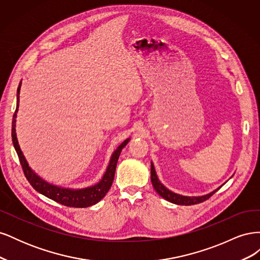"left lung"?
Masks as SVG:
<instances>
[{"label":"left lung","mask_w":260,"mask_h":260,"mask_svg":"<svg viewBox=\"0 0 260 260\" xmlns=\"http://www.w3.org/2000/svg\"><path fill=\"white\" fill-rule=\"evenodd\" d=\"M151 181H152V184L155 188V191L158 193L162 199H165L170 203L177 204V205H186L187 206V205H194V204L202 203L204 201L208 200L211 195H214L218 191V188H217V190L212 191L211 193L203 195V196H183V195H179L177 193L171 192V191L168 190L167 187H165L160 183V181L158 180V178H157L153 162H151ZM220 187H221V186H220Z\"/></svg>","instance_id":"8db88e82"}]
</instances>
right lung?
Returning <instances> with one entry per match:
<instances>
[{
    "label": "right lung",
    "instance_id": "obj_1",
    "mask_svg": "<svg viewBox=\"0 0 260 260\" xmlns=\"http://www.w3.org/2000/svg\"><path fill=\"white\" fill-rule=\"evenodd\" d=\"M19 91H20V84L17 89V107L15 114L13 116V122H12V138H13V144L15 149H16L19 161L21 164V168L23 174H25L29 183L32 185L36 191L39 193L43 194L46 198H49L55 202H57L61 205L67 206V207H76V208H84L89 207L100 202L102 199L104 198L106 193L108 192L109 188H111L114 177H115V171L118 158H119V155L121 153V149L128 144L129 140H124L123 142L117 147L116 151L113 153L111 161L108 164V167L105 171V174L102 178L100 182L93 186H89L85 188H79V190H72V188H64L59 187L56 185H53L46 182L43 179H41L38 175L31 170L29 165L23 156L21 149L19 147L17 137H16V129H15V125H16V116L18 112V106H19Z\"/></svg>",
    "mask_w": 260,
    "mask_h": 260
}]
</instances>
